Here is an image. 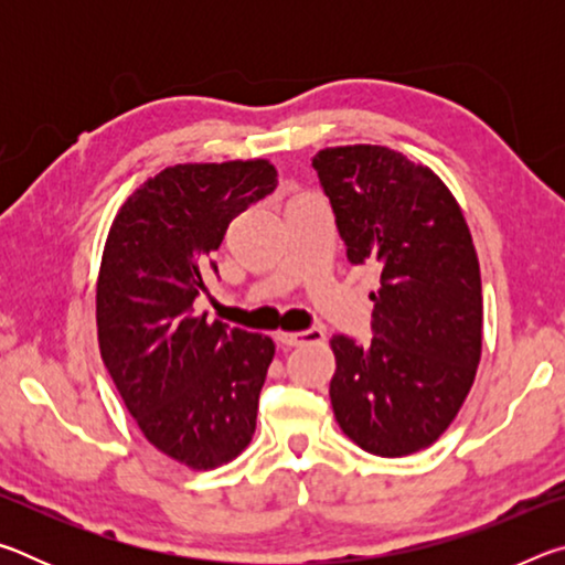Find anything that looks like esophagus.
I'll return each instance as SVG.
<instances>
[{
	"mask_svg": "<svg viewBox=\"0 0 565 565\" xmlns=\"http://www.w3.org/2000/svg\"><path fill=\"white\" fill-rule=\"evenodd\" d=\"M276 341L281 347H303V343H319L323 341L321 329H306V331H276Z\"/></svg>",
	"mask_w": 565,
	"mask_h": 565,
	"instance_id": "obj_1",
	"label": "esophagus"
}]
</instances>
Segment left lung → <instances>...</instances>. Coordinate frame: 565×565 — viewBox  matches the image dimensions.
Wrapping results in <instances>:
<instances>
[{
  "label": "left lung",
  "instance_id": "obj_1",
  "mask_svg": "<svg viewBox=\"0 0 565 565\" xmlns=\"http://www.w3.org/2000/svg\"><path fill=\"white\" fill-rule=\"evenodd\" d=\"M311 164L349 262L381 269L369 347L329 341L333 416L363 451L416 454L451 426L481 361L483 296L471 232L441 177L401 151L329 147Z\"/></svg>",
  "mask_w": 565,
  "mask_h": 565
}]
</instances>
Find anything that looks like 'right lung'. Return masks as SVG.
<instances>
[{
    "mask_svg": "<svg viewBox=\"0 0 565 565\" xmlns=\"http://www.w3.org/2000/svg\"><path fill=\"white\" fill-rule=\"evenodd\" d=\"M274 189L269 159L167 167L134 189L104 244V366L147 441L194 471L234 461L256 428L274 341L194 317V299L232 218Z\"/></svg>",
    "mask_w": 565,
    "mask_h": 565,
    "instance_id": "add662e5",
    "label": "right lung"
}]
</instances>
